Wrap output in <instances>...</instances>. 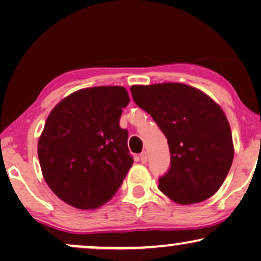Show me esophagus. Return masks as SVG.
I'll use <instances>...</instances> for the list:
<instances>
[{"mask_svg":"<svg viewBox=\"0 0 261 261\" xmlns=\"http://www.w3.org/2000/svg\"><path fill=\"white\" fill-rule=\"evenodd\" d=\"M140 160H141V162L142 163H145L148 161V152L147 151H143V152H141V155H140Z\"/></svg>","mask_w":261,"mask_h":261,"instance_id":"34e87169","label":"esophagus"}]
</instances>
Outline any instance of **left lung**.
<instances>
[{
  "label": "left lung",
  "mask_w": 261,
  "mask_h": 261,
  "mask_svg": "<svg viewBox=\"0 0 261 261\" xmlns=\"http://www.w3.org/2000/svg\"><path fill=\"white\" fill-rule=\"evenodd\" d=\"M131 94L168 142L171 167L159 179L160 191L179 204L214 196L234 159L231 130L221 107L184 83L133 86Z\"/></svg>",
  "instance_id": "1"
}]
</instances>
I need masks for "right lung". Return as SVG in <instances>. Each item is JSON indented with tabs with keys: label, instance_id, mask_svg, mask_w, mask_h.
Instances as JSON below:
<instances>
[{
	"label": "right lung",
	"instance_id": "add662e5",
	"mask_svg": "<svg viewBox=\"0 0 261 261\" xmlns=\"http://www.w3.org/2000/svg\"><path fill=\"white\" fill-rule=\"evenodd\" d=\"M128 102L124 87H92L72 93L48 114L38 158L48 187L69 205L95 209L123 184L134 163L127 130L119 126Z\"/></svg>",
	"mask_w": 261,
	"mask_h": 261
}]
</instances>
